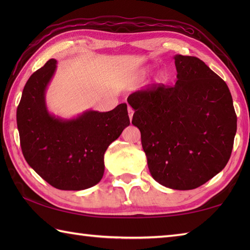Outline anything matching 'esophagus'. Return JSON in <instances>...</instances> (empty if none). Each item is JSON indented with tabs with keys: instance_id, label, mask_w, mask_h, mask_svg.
I'll list each match as a JSON object with an SVG mask.
<instances>
[{
	"instance_id": "esophagus-1",
	"label": "esophagus",
	"mask_w": 250,
	"mask_h": 250,
	"mask_svg": "<svg viewBox=\"0 0 250 250\" xmlns=\"http://www.w3.org/2000/svg\"><path fill=\"white\" fill-rule=\"evenodd\" d=\"M128 113H129V117H130V120H132V117H133L134 111L132 109L131 106H128Z\"/></svg>"
}]
</instances>
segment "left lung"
Instances as JSON below:
<instances>
[{"label":"left lung","instance_id":"8db88e82","mask_svg":"<svg viewBox=\"0 0 250 250\" xmlns=\"http://www.w3.org/2000/svg\"><path fill=\"white\" fill-rule=\"evenodd\" d=\"M177 82L129 95L132 125L152 178L175 190L200 187L231 157L236 114L227 83L196 57H174Z\"/></svg>","mask_w":250,"mask_h":250}]
</instances>
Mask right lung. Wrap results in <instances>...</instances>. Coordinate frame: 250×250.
Masks as SVG:
<instances>
[{
	"label": "right lung",
	"mask_w": 250,
	"mask_h": 250,
	"mask_svg": "<svg viewBox=\"0 0 250 250\" xmlns=\"http://www.w3.org/2000/svg\"><path fill=\"white\" fill-rule=\"evenodd\" d=\"M57 68L50 59L26 82L17 108L23 157L40 176L60 190H83L104 174V153L130 125L126 104L100 113L86 110L76 118L51 115L45 93Z\"/></svg>",
	"instance_id": "add662e5"
}]
</instances>
